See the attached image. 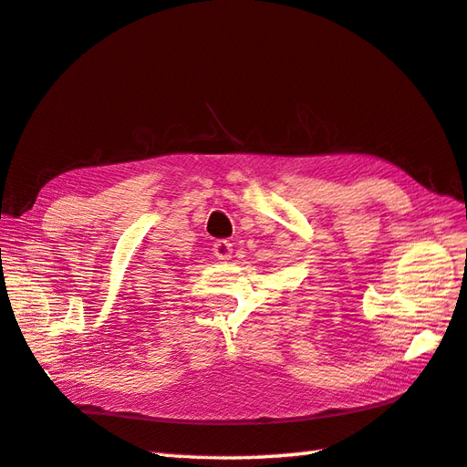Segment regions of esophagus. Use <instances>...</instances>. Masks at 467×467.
Returning a JSON list of instances; mask_svg holds the SVG:
<instances>
[{"instance_id":"obj_1","label":"esophagus","mask_w":467,"mask_h":467,"mask_svg":"<svg viewBox=\"0 0 467 467\" xmlns=\"http://www.w3.org/2000/svg\"><path fill=\"white\" fill-rule=\"evenodd\" d=\"M234 252V245L227 240H217L213 244V255L217 260H230Z\"/></svg>"}]
</instances>
